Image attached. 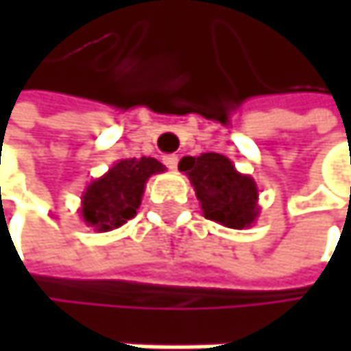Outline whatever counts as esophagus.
<instances>
[{
  "instance_id": "obj_1",
  "label": "esophagus",
  "mask_w": 351,
  "mask_h": 351,
  "mask_svg": "<svg viewBox=\"0 0 351 351\" xmlns=\"http://www.w3.org/2000/svg\"><path fill=\"white\" fill-rule=\"evenodd\" d=\"M162 162H165L171 171H175L176 167H178V156H176V154H167V156H162Z\"/></svg>"
}]
</instances>
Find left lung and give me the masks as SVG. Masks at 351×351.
Returning <instances> with one entry per match:
<instances>
[{
  "mask_svg": "<svg viewBox=\"0 0 351 351\" xmlns=\"http://www.w3.org/2000/svg\"><path fill=\"white\" fill-rule=\"evenodd\" d=\"M178 171L191 178L207 219L234 230H242L256 219V182L240 175L223 154L207 152L197 158L184 156L178 162Z\"/></svg>",
  "mask_w": 351,
  "mask_h": 351,
  "instance_id": "left-lung-1",
  "label": "left lung"
}]
</instances>
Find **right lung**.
I'll list each match as a JSON object with an SVG mask.
<instances>
[{
	"label": "right lung",
	"mask_w": 351,
	"mask_h": 351,
	"mask_svg": "<svg viewBox=\"0 0 351 351\" xmlns=\"http://www.w3.org/2000/svg\"><path fill=\"white\" fill-rule=\"evenodd\" d=\"M165 167L156 158H125L93 180L83 195V219L99 232L123 226L136 215L148 176L162 173Z\"/></svg>",
	"instance_id": "add662e5"
}]
</instances>
